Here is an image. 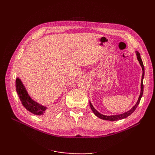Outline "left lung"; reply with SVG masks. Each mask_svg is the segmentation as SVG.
<instances>
[{
	"instance_id": "1",
	"label": "left lung",
	"mask_w": 155,
	"mask_h": 155,
	"mask_svg": "<svg viewBox=\"0 0 155 155\" xmlns=\"http://www.w3.org/2000/svg\"><path fill=\"white\" fill-rule=\"evenodd\" d=\"M136 52H137V59L139 61V63H140V65H141V67L142 68V70H143V74H142V81H141V92H140V95L139 96V98H138V100L137 103L136 104V105L130 110L125 112V113H124V114H118V115H114V116H105V115H103V114H100V112H98L94 109V108L92 104L90 102V106H91V108L92 112H94V114L96 116L98 117V118H100L103 119V120H109V121H116V120H121V119H124V118H127V117H128L129 116H130L131 114H132L133 112L136 110V109H137V107H138V104H140V100H141V97L143 95V77H144V66H143V62H142V60L141 58H140V53L137 51H136Z\"/></svg>"
}]
</instances>
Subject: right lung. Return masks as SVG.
<instances>
[{
  "mask_svg": "<svg viewBox=\"0 0 155 155\" xmlns=\"http://www.w3.org/2000/svg\"><path fill=\"white\" fill-rule=\"evenodd\" d=\"M15 87L18 96L20 98V100L22 105L28 110H29L33 114L39 116L43 115L45 113L46 108L43 105L37 104V102L31 99V97L28 94V92L26 91L25 87L18 78H17L16 79Z\"/></svg>",
  "mask_w": 155,
  "mask_h": 155,
  "instance_id": "add662e5",
  "label": "right lung"
}]
</instances>
